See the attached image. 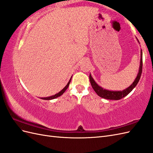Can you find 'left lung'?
I'll list each match as a JSON object with an SVG mask.
<instances>
[{
    "instance_id": "8db88e82",
    "label": "left lung",
    "mask_w": 153,
    "mask_h": 153,
    "mask_svg": "<svg viewBox=\"0 0 153 153\" xmlns=\"http://www.w3.org/2000/svg\"><path fill=\"white\" fill-rule=\"evenodd\" d=\"M138 42L139 43V41L137 39ZM142 71V50H141L140 52V67L139 70H138V75L135 78V80H134L133 84L126 88V89H124L123 91H109L103 89V87H100L98 84H96V82L93 79V78L92 77L91 75H89V80L91 84L92 85V87L93 88L94 91L96 92V94H98L101 98H103L107 100H119L120 99H122L124 97L127 96L129 92H130L135 86L137 85V84L139 82V80L140 78L141 75Z\"/></svg>"
}]
</instances>
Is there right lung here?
<instances>
[{"mask_svg": "<svg viewBox=\"0 0 153 153\" xmlns=\"http://www.w3.org/2000/svg\"><path fill=\"white\" fill-rule=\"evenodd\" d=\"M71 78H72V76L71 77L70 80H69V81L68 82V83L67 84V85H66L65 87H64L61 91H60L59 92H58L57 94H55V95H53V96H50V97H47V98H41V99L45 100H53V99H55V98H58V97H59V96H61L64 93V92L66 91V90L68 89V86H69V84H70V82H71Z\"/></svg>", "mask_w": 153, "mask_h": 153, "instance_id": "obj_1", "label": "right lung"}]
</instances>
